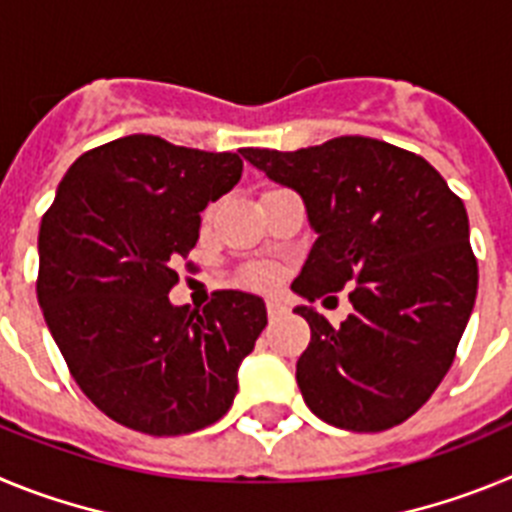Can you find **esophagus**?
I'll list each match as a JSON object with an SVG mask.
<instances>
[{
    "label": "esophagus",
    "instance_id": "esophagus-1",
    "mask_svg": "<svg viewBox=\"0 0 512 512\" xmlns=\"http://www.w3.org/2000/svg\"><path fill=\"white\" fill-rule=\"evenodd\" d=\"M266 315H269V320H279V318H284V315H287V307H284L282 302H277V300H269V302H266Z\"/></svg>",
    "mask_w": 512,
    "mask_h": 512
}]
</instances>
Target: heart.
<instances>
[{"instance_id":"obj_1","label":"heart","mask_w":512,"mask_h":512,"mask_svg":"<svg viewBox=\"0 0 512 512\" xmlns=\"http://www.w3.org/2000/svg\"><path fill=\"white\" fill-rule=\"evenodd\" d=\"M246 282L251 287H271V284L277 282V274L269 266H253V269L246 271Z\"/></svg>"}]
</instances>
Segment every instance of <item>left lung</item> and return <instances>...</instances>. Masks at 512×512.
<instances>
[{"instance_id": "obj_1", "label": "left lung", "mask_w": 512, "mask_h": 512, "mask_svg": "<svg viewBox=\"0 0 512 512\" xmlns=\"http://www.w3.org/2000/svg\"><path fill=\"white\" fill-rule=\"evenodd\" d=\"M241 153L300 192L318 233L292 289L312 302L351 287L354 312L338 328L297 307L310 325L297 361L307 408L346 431L400 425L446 377L472 315L479 271L464 202L423 156L364 135Z\"/></svg>"}]
</instances>
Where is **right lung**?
Here are the masks:
<instances>
[{
	"label": "right lung",
	"mask_w": 512,
	"mask_h": 512,
	"mask_svg": "<svg viewBox=\"0 0 512 512\" xmlns=\"http://www.w3.org/2000/svg\"><path fill=\"white\" fill-rule=\"evenodd\" d=\"M243 158L125 135L81 153L38 235V302L81 392L120 425L182 436L223 418L238 366L266 325L264 300L217 289L174 307V261L200 212L238 184Z\"/></svg>",
	"instance_id": "add662e5"
}]
</instances>
